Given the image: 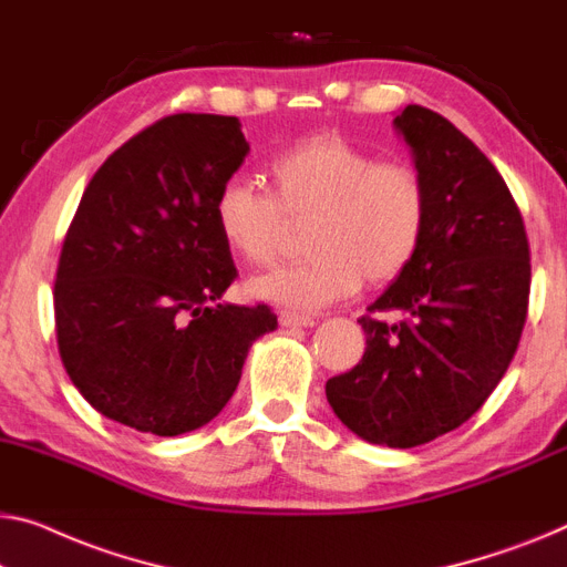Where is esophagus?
Wrapping results in <instances>:
<instances>
[{
    "instance_id": "obj_1",
    "label": "esophagus",
    "mask_w": 567,
    "mask_h": 567,
    "mask_svg": "<svg viewBox=\"0 0 567 567\" xmlns=\"http://www.w3.org/2000/svg\"><path fill=\"white\" fill-rule=\"evenodd\" d=\"M280 326L282 328H310V326H316V318L300 316V312H292V310H282Z\"/></svg>"
}]
</instances>
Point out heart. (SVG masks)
I'll list each match as a JSON object with an SVG mask.
<instances>
[{
  "mask_svg": "<svg viewBox=\"0 0 567 567\" xmlns=\"http://www.w3.org/2000/svg\"><path fill=\"white\" fill-rule=\"evenodd\" d=\"M269 190L231 177L214 203L224 247L247 265H269L290 231L312 218L310 257L251 277V298L290 310H320L404 275L425 241L430 196L415 167L384 163L338 134H310L272 155Z\"/></svg>",
  "mask_w": 567,
  "mask_h": 567,
  "instance_id": "heart-1",
  "label": "heart"
}]
</instances>
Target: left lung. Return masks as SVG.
Instances as JSON below:
<instances>
[{"mask_svg":"<svg viewBox=\"0 0 567 567\" xmlns=\"http://www.w3.org/2000/svg\"><path fill=\"white\" fill-rule=\"evenodd\" d=\"M427 185L425 241L361 316L367 351L326 382L338 420L367 443L415 447L463 425L502 382L529 302L525 221L499 171L425 106L394 116Z\"/></svg>","mask_w":567,"mask_h":567,"instance_id":"obj_1","label":"left lung"}]
</instances>
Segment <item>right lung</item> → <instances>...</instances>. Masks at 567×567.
<instances>
[{
	"mask_svg": "<svg viewBox=\"0 0 567 567\" xmlns=\"http://www.w3.org/2000/svg\"><path fill=\"white\" fill-rule=\"evenodd\" d=\"M249 152L236 116L173 114L106 157L83 190L55 272L63 367L91 408L173 437L231 400L267 306L218 302L236 267L214 203Z\"/></svg>",
	"mask_w": 567,
	"mask_h": 567,
	"instance_id": "1",
	"label": "right lung"
}]
</instances>
